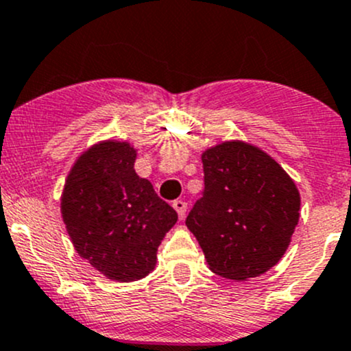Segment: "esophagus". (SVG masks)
Masks as SVG:
<instances>
[{
	"label": "esophagus",
	"mask_w": 351,
	"mask_h": 351,
	"mask_svg": "<svg viewBox=\"0 0 351 351\" xmlns=\"http://www.w3.org/2000/svg\"><path fill=\"white\" fill-rule=\"evenodd\" d=\"M173 208L176 210V213H178L180 219H183V217L186 215L188 205H186V202H183V200H175L173 202Z\"/></svg>",
	"instance_id": "obj_1"
}]
</instances>
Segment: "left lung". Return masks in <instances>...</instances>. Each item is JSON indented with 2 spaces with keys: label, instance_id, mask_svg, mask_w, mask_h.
<instances>
[{
  "label": "left lung",
  "instance_id": "8db88e82",
  "mask_svg": "<svg viewBox=\"0 0 351 351\" xmlns=\"http://www.w3.org/2000/svg\"><path fill=\"white\" fill-rule=\"evenodd\" d=\"M204 195L186 217L208 267L245 281L274 267L300 222L296 185L259 147L225 141L202 154Z\"/></svg>",
  "mask_w": 351,
  "mask_h": 351
}]
</instances>
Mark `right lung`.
Here are the masks:
<instances>
[{
    "instance_id": "add662e5",
    "label": "right lung",
    "mask_w": 351,
    "mask_h": 351,
    "mask_svg": "<svg viewBox=\"0 0 351 351\" xmlns=\"http://www.w3.org/2000/svg\"><path fill=\"white\" fill-rule=\"evenodd\" d=\"M128 141H101L84 151L62 193V219L77 254L108 279L131 282L156 265V252L178 213L134 171Z\"/></svg>"
}]
</instances>
